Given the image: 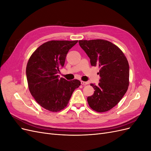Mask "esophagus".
Instances as JSON below:
<instances>
[{
    "label": "esophagus",
    "instance_id": "34e87169",
    "mask_svg": "<svg viewBox=\"0 0 151 151\" xmlns=\"http://www.w3.org/2000/svg\"><path fill=\"white\" fill-rule=\"evenodd\" d=\"M81 83L82 85H84V86H86L87 84H88V82H84V81H81Z\"/></svg>",
    "mask_w": 151,
    "mask_h": 151
}]
</instances>
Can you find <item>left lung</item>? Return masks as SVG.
Segmentation results:
<instances>
[{
    "instance_id": "obj_1",
    "label": "left lung",
    "mask_w": 151,
    "mask_h": 151,
    "mask_svg": "<svg viewBox=\"0 0 151 151\" xmlns=\"http://www.w3.org/2000/svg\"><path fill=\"white\" fill-rule=\"evenodd\" d=\"M80 47L90 58L91 65L99 68L101 77L95 90L87 98L91 108L97 112L110 110L120 102L129 86V65L122 50L107 40H79Z\"/></svg>"
}]
</instances>
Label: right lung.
I'll list each match as a JSON object with an SVG mask.
<instances>
[{
  "label": "right lung",
  "instance_id": "right-lung-1",
  "mask_svg": "<svg viewBox=\"0 0 151 151\" xmlns=\"http://www.w3.org/2000/svg\"><path fill=\"white\" fill-rule=\"evenodd\" d=\"M78 41L52 40L44 43L31 55L26 66V77L31 95L41 106L52 112L64 109L81 82L59 78L67 54Z\"/></svg>",
  "mask_w": 151,
  "mask_h": 151
}]
</instances>
